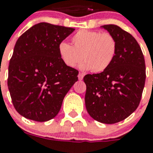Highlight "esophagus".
I'll return each mask as SVG.
<instances>
[{"instance_id": "1", "label": "esophagus", "mask_w": 153, "mask_h": 153, "mask_svg": "<svg viewBox=\"0 0 153 153\" xmlns=\"http://www.w3.org/2000/svg\"><path fill=\"white\" fill-rule=\"evenodd\" d=\"M84 77V74H82V73H79V75H78V78H79V80H82V79H83Z\"/></svg>"}]
</instances>
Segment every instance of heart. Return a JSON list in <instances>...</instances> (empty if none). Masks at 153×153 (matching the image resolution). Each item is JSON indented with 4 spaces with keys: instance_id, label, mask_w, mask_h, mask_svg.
Here are the masks:
<instances>
[{
    "instance_id": "b5f03b06",
    "label": "heart",
    "mask_w": 153,
    "mask_h": 153,
    "mask_svg": "<svg viewBox=\"0 0 153 153\" xmlns=\"http://www.w3.org/2000/svg\"><path fill=\"white\" fill-rule=\"evenodd\" d=\"M73 46L61 42L58 46L59 55L65 65L74 67L80 61L82 70L104 71L111 65L117 54L116 39L109 32L79 30L71 38Z\"/></svg>"
}]
</instances>
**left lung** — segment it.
Instances as JSON below:
<instances>
[{
    "instance_id": "left-lung-1",
    "label": "left lung",
    "mask_w": 153,
    "mask_h": 153,
    "mask_svg": "<svg viewBox=\"0 0 153 153\" xmlns=\"http://www.w3.org/2000/svg\"><path fill=\"white\" fill-rule=\"evenodd\" d=\"M116 39L114 61L99 74H86L85 103L90 116L104 124L123 121L140 104L145 87V62L135 38L114 25L102 26Z\"/></svg>"
}]
</instances>
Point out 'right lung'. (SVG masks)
<instances>
[{
    "label": "right lung",
    "mask_w": 153,
    "mask_h": 153,
    "mask_svg": "<svg viewBox=\"0 0 153 153\" xmlns=\"http://www.w3.org/2000/svg\"><path fill=\"white\" fill-rule=\"evenodd\" d=\"M74 31L42 22L17 39L8 66V87L16 110L25 118L40 122L54 118L78 81L79 71L65 65L58 51Z\"/></svg>",
    "instance_id": "obj_1"
}]
</instances>
